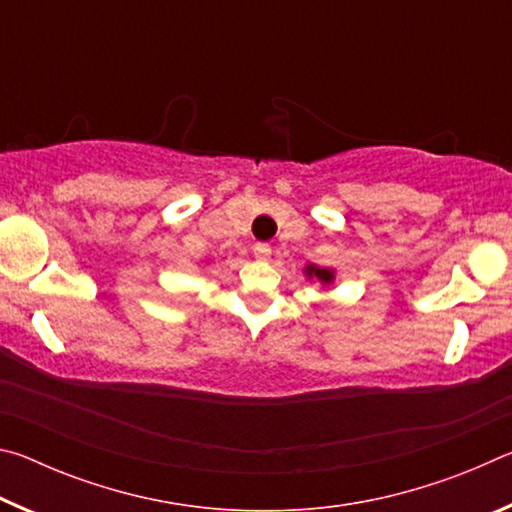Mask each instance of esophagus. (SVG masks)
I'll return each instance as SVG.
<instances>
[{
	"label": "esophagus",
	"mask_w": 512,
	"mask_h": 512,
	"mask_svg": "<svg viewBox=\"0 0 512 512\" xmlns=\"http://www.w3.org/2000/svg\"><path fill=\"white\" fill-rule=\"evenodd\" d=\"M253 253H255V257L259 259V262H266V259H271V246H268V244H257L253 248Z\"/></svg>",
	"instance_id": "obj_1"
}]
</instances>
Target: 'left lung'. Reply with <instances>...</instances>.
I'll return each mask as SVG.
<instances>
[{
    "label": "left lung",
    "instance_id": "left-lung-1",
    "mask_svg": "<svg viewBox=\"0 0 512 512\" xmlns=\"http://www.w3.org/2000/svg\"><path fill=\"white\" fill-rule=\"evenodd\" d=\"M305 275L309 277V280H316L320 282V284H332L334 282V271L332 268H325V266H316V264H309V266H305Z\"/></svg>",
    "mask_w": 512,
    "mask_h": 512
}]
</instances>
